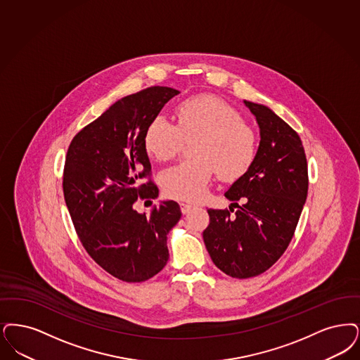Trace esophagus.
<instances>
[{
    "instance_id": "obj_1",
    "label": "esophagus",
    "mask_w": 360,
    "mask_h": 360,
    "mask_svg": "<svg viewBox=\"0 0 360 360\" xmlns=\"http://www.w3.org/2000/svg\"><path fill=\"white\" fill-rule=\"evenodd\" d=\"M193 209H194V205H191V203H185V202L181 203V210H182L184 214H187Z\"/></svg>"
}]
</instances>
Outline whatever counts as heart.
I'll return each instance as SVG.
<instances>
[{
	"mask_svg": "<svg viewBox=\"0 0 360 360\" xmlns=\"http://www.w3.org/2000/svg\"><path fill=\"white\" fill-rule=\"evenodd\" d=\"M176 124L155 116L144 132V147L160 162L176 157L186 141H194L197 158L181 162L162 176L165 193L182 201H198L213 176L234 181L243 176L257 155V136L240 112L216 96H193L176 107Z\"/></svg>",
	"mask_w": 360,
	"mask_h": 360,
	"instance_id": "heart-1",
	"label": "heart"
}]
</instances>
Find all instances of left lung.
<instances>
[{"label": "left lung", "mask_w": 360, "mask_h": 360, "mask_svg": "<svg viewBox=\"0 0 360 360\" xmlns=\"http://www.w3.org/2000/svg\"><path fill=\"white\" fill-rule=\"evenodd\" d=\"M259 123L257 155L225 197L238 207L209 209L203 231L217 268L234 278L268 271L290 243L308 193V165L299 134L272 110L244 101ZM245 200L240 207L236 201Z\"/></svg>", "instance_id": "8db88e82"}]
</instances>
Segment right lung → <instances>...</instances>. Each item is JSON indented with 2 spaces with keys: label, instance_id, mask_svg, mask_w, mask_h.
<instances>
[{
  "label": "right lung",
  "instance_id": "obj_1",
  "mask_svg": "<svg viewBox=\"0 0 360 360\" xmlns=\"http://www.w3.org/2000/svg\"><path fill=\"white\" fill-rule=\"evenodd\" d=\"M178 94L148 86L116 101L73 136L67 151L63 191L75 231L91 259L126 283L165 268L167 234L182 216L175 201L162 202L150 216L134 209L138 200L158 197L144 132Z\"/></svg>",
  "mask_w": 360,
  "mask_h": 360
}]
</instances>
